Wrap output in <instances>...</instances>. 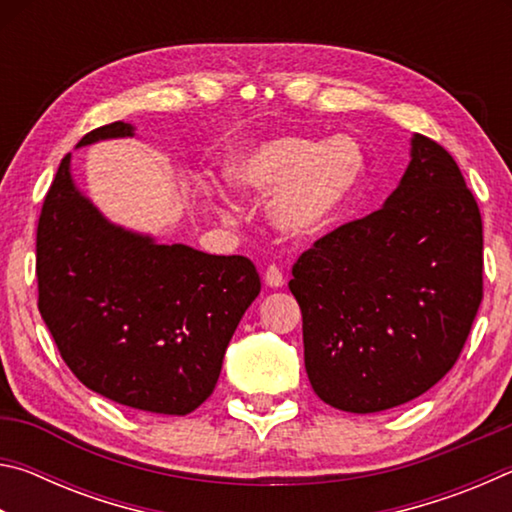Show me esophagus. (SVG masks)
Here are the masks:
<instances>
[{
  "label": "esophagus",
  "mask_w": 512,
  "mask_h": 512,
  "mask_svg": "<svg viewBox=\"0 0 512 512\" xmlns=\"http://www.w3.org/2000/svg\"><path fill=\"white\" fill-rule=\"evenodd\" d=\"M264 282H266V287H271V289L284 287V277H282L280 268H277V266H268L266 273H264Z\"/></svg>",
  "instance_id": "1"
}]
</instances>
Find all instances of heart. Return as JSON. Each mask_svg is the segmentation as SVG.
<instances>
[{
    "mask_svg": "<svg viewBox=\"0 0 512 512\" xmlns=\"http://www.w3.org/2000/svg\"><path fill=\"white\" fill-rule=\"evenodd\" d=\"M230 185L241 194H273L271 221L287 235L325 232L343 214L366 183L368 158L350 135L332 140L273 137L235 153L225 167ZM223 212L230 201L214 194Z\"/></svg>",
    "mask_w": 512,
    "mask_h": 512,
    "instance_id": "obj_1",
    "label": "heart"
}]
</instances>
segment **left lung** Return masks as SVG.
Listing matches in <instances>:
<instances>
[{
    "label": "left lung",
    "instance_id": "1",
    "mask_svg": "<svg viewBox=\"0 0 512 512\" xmlns=\"http://www.w3.org/2000/svg\"><path fill=\"white\" fill-rule=\"evenodd\" d=\"M289 289L325 404L377 413L438 384L483 298L481 214L452 155L413 135L395 192L302 253Z\"/></svg>",
    "mask_w": 512,
    "mask_h": 512
}]
</instances>
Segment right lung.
<instances>
[{"label":"right lung","instance_id":"1","mask_svg":"<svg viewBox=\"0 0 512 512\" xmlns=\"http://www.w3.org/2000/svg\"><path fill=\"white\" fill-rule=\"evenodd\" d=\"M135 137L126 121L76 144ZM38 309L69 370L131 409L187 415L212 395L241 316L259 296L255 264L112 223L60 162L36 244Z\"/></svg>","mask_w":512,"mask_h":512}]
</instances>
